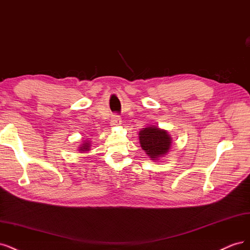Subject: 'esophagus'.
Listing matches in <instances>:
<instances>
[{
	"mask_svg": "<svg viewBox=\"0 0 250 250\" xmlns=\"http://www.w3.org/2000/svg\"><path fill=\"white\" fill-rule=\"evenodd\" d=\"M111 125L112 126H118L122 125V118H120V116L118 115H114L113 117L111 118Z\"/></svg>",
	"mask_w": 250,
	"mask_h": 250,
	"instance_id": "esophagus-1",
	"label": "esophagus"
}]
</instances>
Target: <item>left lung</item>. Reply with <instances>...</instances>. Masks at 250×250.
<instances>
[{"instance_id": "1", "label": "left lung", "mask_w": 250, "mask_h": 250, "mask_svg": "<svg viewBox=\"0 0 250 250\" xmlns=\"http://www.w3.org/2000/svg\"><path fill=\"white\" fill-rule=\"evenodd\" d=\"M139 142L150 160L158 161L168 154L172 146V138L166 130L148 125L139 132Z\"/></svg>"}]
</instances>
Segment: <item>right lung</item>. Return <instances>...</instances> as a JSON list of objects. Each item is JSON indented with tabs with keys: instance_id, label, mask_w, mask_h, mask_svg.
Listing matches in <instances>:
<instances>
[{
	"instance_id": "obj_1",
	"label": "right lung",
	"mask_w": 250,
	"mask_h": 250,
	"mask_svg": "<svg viewBox=\"0 0 250 250\" xmlns=\"http://www.w3.org/2000/svg\"><path fill=\"white\" fill-rule=\"evenodd\" d=\"M90 141L89 140H85V141H83V143H81L80 144V146H79V151L80 152H85V151H88V150H90Z\"/></svg>"
}]
</instances>
